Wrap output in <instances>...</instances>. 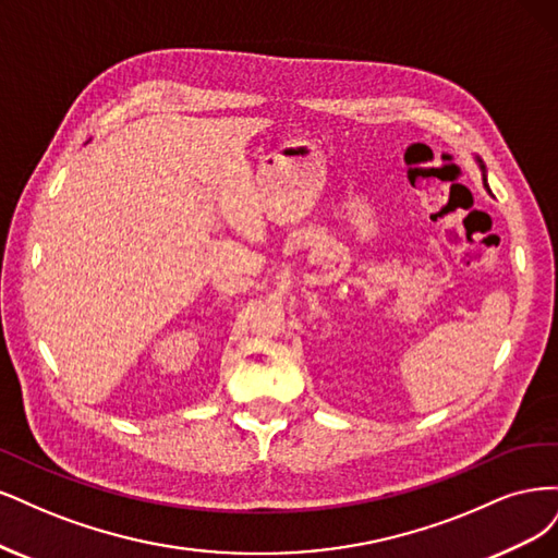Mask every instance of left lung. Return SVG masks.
Wrapping results in <instances>:
<instances>
[{
  "instance_id": "8db88e82",
  "label": "left lung",
  "mask_w": 558,
  "mask_h": 558,
  "mask_svg": "<svg viewBox=\"0 0 558 558\" xmlns=\"http://www.w3.org/2000/svg\"><path fill=\"white\" fill-rule=\"evenodd\" d=\"M477 161H480V169H482V173H484V165H482V159H477ZM484 187L489 190V185H487V178H484Z\"/></svg>"
}]
</instances>
